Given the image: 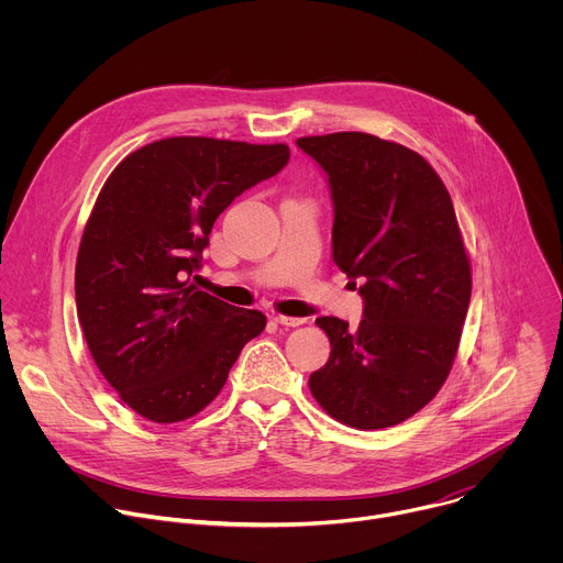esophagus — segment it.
I'll return each instance as SVG.
<instances>
[{"label": "esophagus", "instance_id": "esophagus-1", "mask_svg": "<svg viewBox=\"0 0 563 563\" xmlns=\"http://www.w3.org/2000/svg\"><path fill=\"white\" fill-rule=\"evenodd\" d=\"M274 320L278 325H283V328H298V325H302L307 318H296V316H283V313H276L274 316Z\"/></svg>", "mask_w": 563, "mask_h": 563}]
</instances>
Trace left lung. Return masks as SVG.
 Here are the masks:
<instances>
[{
	"instance_id": "1",
	"label": "left lung",
	"mask_w": 563,
	"mask_h": 563,
	"mask_svg": "<svg viewBox=\"0 0 563 563\" xmlns=\"http://www.w3.org/2000/svg\"><path fill=\"white\" fill-rule=\"evenodd\" d=\"M296 144L328 174L332 256L358 285L356 330L320 316L332 354L309 376L318 406L356 430L404 423L445 383L472 294L450 194L417 151L341 131Z\"/></svg>"
}]
</instances>
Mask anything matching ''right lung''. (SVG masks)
<instances>
[{"label": "right lung", "instance_id": "obj_1", "mask_svg": "<svg viewBox=\"0 0 563 563\" xmlns=\"http://www.w3.org/2000/svg\"><path fill=\"white\" fill-rule=\"evenodd\" d=\"M289 163L287 144L151 142L113 169L85 227L75 302L89 352L124 404L153 423L205 410L267 318L191 283L216 218Z\"/></svg>", "mask_w": 563, "mask_h": 563}]
</instances>
